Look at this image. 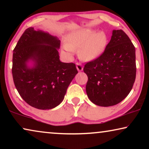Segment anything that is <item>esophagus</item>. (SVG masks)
<instances>
[{
	"mask_svg": "<svg viewBox=\"0 0 149 149\" xmlns=\"http://www.w3.org/2000/svg\"><path fill=\"white\" fill-rule=\"evenodd\" d=\"M77 68L78 71H82L83 69V67L82 66V64H81V63L79 62H77Z\"/></svg>",
	"mask_w": 149,
	"mask_h": 149,
	"instance_id": "1",
	"label": "esophagus"
}]
</instances>
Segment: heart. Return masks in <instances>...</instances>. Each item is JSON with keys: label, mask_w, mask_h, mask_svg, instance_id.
<instances>
[{"label": "heart", "mask_w": 149, "mask_h": 149, "mask_svg": "<svg viewBox=\"0 0 149 149\" xmlns=\"http://www.w3.org/2000/svg\"><path fill=\"white\" fill-rule=\"evenodd\" d=\"M107 44V37L104 32H93L83 30L70 34L66 41L64 49L72 58L74 52L79 50V56L85 60H91L100 56Z\"/></svg>", "instance_id": "b5f03b06"}]
</instances>
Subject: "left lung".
Returning a JSON list of instances; mask_svg holds the SVG:
<instances>
[{
  "mask_svg": "<svg viewBox=\"0 0 149 149\" xmlns=\"http://www.w3.org/2000/svg\"><path fill=\"white\" fill-rule=\"evenodd\" d=\"M86 92L93 104L111 107L125 99L131 91L136 74V50L122 30H113L104 51L85 64Z\"/></svg>",
  "mask_w": 149,
  "mask_h": 149,
  "instance_id": "8db88e82",
  "label": "left lung"
}]
</instances>
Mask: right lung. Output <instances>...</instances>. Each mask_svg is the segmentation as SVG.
Wrapping results in <instances>:
<instances>
[{
  "mask_svg": "<svg viewBox=\"0 0 149 149\" xmlns=\"http://www.w3.org/2000/svg\"><path fill=\"white\" fill-rule=\"evenodd\" d=\"M60 40L41 30L28 28L13 49L12 74L22 99L31 107L47 110L56 107L78 71L74 63L60 62ZM35 66L29 68L27 62Z\"/></svg>",
  "mask_w": 149,
  "mask_h": 149,
  "instance_id": "add662e5",
  "label": "right lung"
}]
</instances>
